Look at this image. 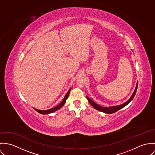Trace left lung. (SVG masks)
<instances>
[{"mask_svg": "<svg viewBox=\"0 0 155 155\" xmlns=\"http://www.w3.org/2000/svg\"><path fill=\"white\" fill-rule=\"evenodd\" d=\"M138 87V82L137 83V85H136V87L135 88V90L133 94V95L131 96V97H130V99L127 101L126 102H125L122 104L120 105H118V106H110V107H103V106H99V104H96L95 102H94L93 101H91L88 97L86 96L88 101L89 102V103H90V104L96 109L101 111V112H103L104 113H106V114H112V113H114V112H116L117 111H118V110H120V109H122V107H125L127 104H128V103H130L132 100L134 98V97L135 96V94L136 93V91H137V90Z\"/></svg>", "mask_w": 155, "mask_h": 155, "instance_id": "obj_1", "label": "left lung"}]
</instances>
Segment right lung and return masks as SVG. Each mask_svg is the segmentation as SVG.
I'll list each match as a JSON object with an SVG mask.
<instances>
[{
  "instance_id": "1",
  "label": "right lung",
  "mask_w": 155,
  "mask_h": 155,
  "mask_svg": "<svg viewBox=\"0 0 155 155\" xmlns=\"http://www.w3.org/2000/svg\"><path fill=\"white\" fill-rule=\"evenodd\" d=\"M71 90V88H69V90L68 91L67 93L66 94L65 96L64 97V98L63 101L61 102V103H59L58 106H56V107H53L52 109H48V110H38V109H35V110L37 112H38V113L41 114H51V113H52V112H54V111H56V110H57L59 109L61 107H62L63 106V105L65 104V102H66V100L68 99Z\"/></svg>"
}]
</instances>
